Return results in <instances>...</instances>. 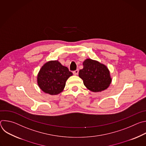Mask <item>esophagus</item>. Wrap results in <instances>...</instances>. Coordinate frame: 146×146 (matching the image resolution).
Wrapping results in <instances>:
<instances>
[{
    "label": "esophagus",
    "instance_id": "34e87169",
    "mask_svg": "<svg viewBox=\"0 0 146 146\" xmlns=\"http://www.w3.org/2000/svg\"><path fill=\"white\" fill-rule=\"evenodd\" d=\"M73 73L74 75H77L78 73V70H74L73 72Z\"/></svg>",
    "mask_w": 146,
    "mask_h": 146
}]
</instances>
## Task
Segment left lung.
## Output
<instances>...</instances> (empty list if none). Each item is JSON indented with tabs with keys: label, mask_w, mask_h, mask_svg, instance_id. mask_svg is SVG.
<instances>
[{
	"label": "left lung",
	"mask_w": 146,
	"mask_h": 146,
	"mask_svg": "<svg viewBox=\"0 0 146 146\" xmlns=\"http://www.w3.org/2000/svg\"><path fill=\"white\" fill-rule=\"evenodd\" d=\"M83 68L78 76L82 79L84 86L90 91L101 92L107 89L111 82L108 68L100 62L87 59L83 62Z\"/></svg>",
	"instance_id": "obj_1"
}]
</instances>
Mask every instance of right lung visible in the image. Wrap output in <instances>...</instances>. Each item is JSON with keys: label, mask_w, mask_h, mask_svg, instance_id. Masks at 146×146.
<instances>
[{"label": "right lung", "mask_w": 146, "mask_h": 146, "mask_svg": "<svg viewBox=\"0 0 146 146\" xmlns=\"http://www.w3.org/2000/svg\"><path fill=\"white\" fill-rule=\"evenodd\" d=\"M73 73L58 60H51L40 69L37 76V84L45 93L57 95L64 90L66 81Z\"/></svg>", "instance_id": "right-lung-1"}]
</instances>
